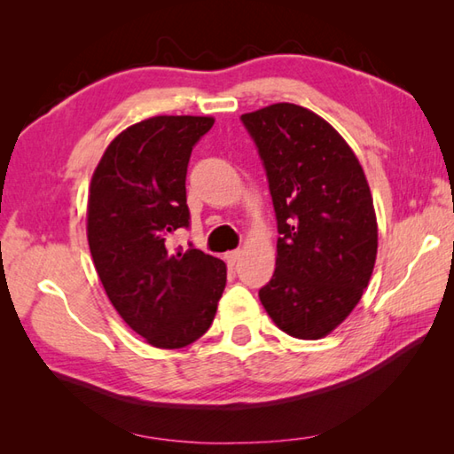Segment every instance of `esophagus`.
<instances>
[{
  "label": "esophagus",
  "mask_w": 454,
  "mask_h": 454,
  "mask_svg": "<svg viewBox=\"0 0 454 454\" xmlns=\"http://www.w3.org/2000/svg\"><path fill=\"white\" fill-rule=\"evenodd\" d=\"M224 257L228 265H236L239 262V257H242V252H239V249H234V252H228Z\"/></svg>",
  "instance_id": "esophagus-1"
}]
</instances>
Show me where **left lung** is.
I'll use <instances>...</instances> for the list:
<instances>
[{
    "instance_id": "obj_1",
    "label": "left lung",
    "mask_w": 454,
    "mask_h": 454,
    "mask_svg": "<svg viewBox=\"0 0 454 454\" xmlns=\"http://www.w3.org/2000/svg\"><path fill=\"white\" fill-rule=\"evenodd\" d=\"M277 216V269L262 291L278 330L320 340L361 301L379 228L364 171L340 132L301 105L242 114Z\"/></svg>"
}]
</instances>
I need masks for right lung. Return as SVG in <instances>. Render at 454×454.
<instances>
[{"label": "right lung", "mask_w": 454, "mask_h": 454, "mask_svg": "<svg viewBox=\"0 0 454 454\" xmlns=\"http://www.w3.org/2000/svg\"><path fill=\"white\" fill-rule=\"evenodd\" d=\"M212 117H152L132 124L93 171L88 242L114 310L160 349L205 333L226 286V263L200 249H171L189 228L187 166Z\"/></svg>", "instance_id": "1"}]
</instances>
